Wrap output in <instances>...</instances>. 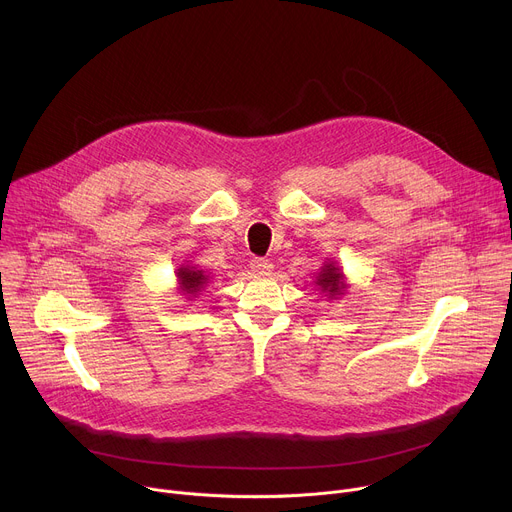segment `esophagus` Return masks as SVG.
<instances>
[{
	"label": "esophagus",
	"instance_id": "esophagus-1",
	"mask_svg": "<svg viewBox=\"0 0 512 512\" xmlns=\"http://www.w3.org/2000/svg\"><path fill=\"white\" fill-rule=\"evenodd\" d=\"M251 271L257 273V275H269L273 271V265L267 261V259H251Z\"/></svg>",
	"mask_w": 512,
	"mask_h": 512
}]
</instances>
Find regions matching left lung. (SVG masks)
<instances>
[{"label": "left lung", "instance_id": "left-lung-1", "mask_svg": "<svg viewBox=\"0 0 512 512\" xmlns=\"http://www.w3.org/2000/svg\"><path fill=\"white\" fill-rule=\"evenodd\" d=\"M314 285L318 287L320 294L328 296L330 300H340L346 289H348V283H346V275L342 273V269L338 267L336 261H324V265L320 267V271L316 273V281Z\"/></svg>", "mask_w": 512, "mask_h": 512}]
</instances>
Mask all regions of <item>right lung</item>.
<instances>
[{"label": "right lung", "mask_w": 512, "mask_h": 512, "mask_svg": "<svg viewBox=\"0 0 512 512\" xmlns=\"http://www.w3.org/2000/svg\"><path fill=\"white\" fill-rule=\"evenodd\" d=\"M210 275L204 269H198L196 265H182L176 269V281H178V291L184 294L188 300L198 298L200 291L208 285Z\"/></svg>", "instance_id": "1"}]
</instances>
